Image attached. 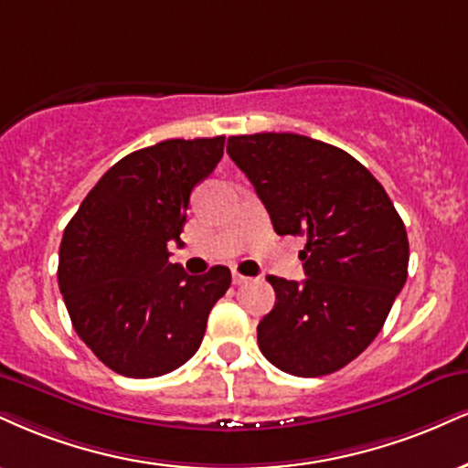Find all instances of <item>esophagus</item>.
Returning a JSON list of instances; mask_svg holds the SVG:
<instances>
[{"label":"esophagus","mask_w":468,"mask_h":468,"mask_svg":"<svg viewBox=\"0 0 468 468\" xmlns=\"http://www.w3.org/2000/svg\"><path fill=\"white\" fill-rule=\"evenodd\" d=\"M249 277H244V274H239V272H235L233 270V283L235 285H244V283H249Z\"/></svg>","instance_id":"esophagus-1"}]
</instances>
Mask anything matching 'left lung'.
I'll use <instances>...</instances> for the list:
<instances>
[{
  "mask_svg": "<svg viewBox=\"0 0 468 468\" xmlns=\"http://www.w3.org/2000/svg\"><path fill=\"white\" fill-rule=\"evenodd\" d=\"M279 235H305L303 283L268 277L277 303L257 326L263 357L320 377L353 362L384 326L408 279L405 224L386 189L335 145L294 133L229 137Z\"/></svg>",
  "mask_w": 468,
  "mask_h": 468,
  "instance_id": "obj_1",
  "label": "left lung"
}]
</instances>
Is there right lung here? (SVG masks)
Instances as JSON below:
<instances>
[{
  "mask_svg": "<svg viewBox=\"0 0 468 468\" xmlns=\"http://www.w3.org/2000/svg\"><path fill=\"white\" fill-rule=\"evenodd\" d=\"M224 137L167 139L131 152L89 191L67 224L58 288L71 324L100 362L123 377L172 373L198 351L230 270L202 277L170 263L189 196L216 170Z\"/></svg>",
  "mask_w": 468,
  "mask_h": 468,
  "instance_id": "right-lung-1",
  "label": "right lung"
}]
</instances>
